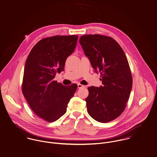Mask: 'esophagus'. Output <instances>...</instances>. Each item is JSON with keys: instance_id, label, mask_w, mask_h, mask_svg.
Segmentation results:
<instances>
[{"instance_id": "1", "label": "esophagus", "mask_w": 157, "mask_h": 157, "mask_svg": "<svg viewBox=\"0 0 157 157\" xmlns=\"http://www.w3.org/2000/svg\"><path fill=\"white\" fill-rule=\"evenodd\" d=\"M82 87H85V86H84L83 85H81V84H78V88H82Z\"/></svg>"}]
</instances>
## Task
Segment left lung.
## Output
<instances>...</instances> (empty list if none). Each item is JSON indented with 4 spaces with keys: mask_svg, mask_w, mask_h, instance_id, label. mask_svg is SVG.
I'll return each instance as SVG.
<instances>
[{
    "mask_svg": "<svg viewBox=\"0 0 157 157\" xmlns=\"http://www.w3.org/2000/svg\"><path fill=\"white\" fill-rule=\"evenodd\" d=\"M79 43L93 68L101 73L103 84L88 88L87 112L98 122H111L124 110L132 87L128 59L119 43L110 36L82 35Z\"/></svg>",
    "mask_w": 157,
    "mask_h": 157,
    "instance_id": "obj_1",
    "label": "left lung"
}]
</instances>
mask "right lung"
I'll return each instance as SVG.
<instances>
[{
	"label": "right lung",
	"mask_w": 157,
	"mask_h": 157,
	"mask_svg": "<svg viewBox=\"0 0 157 157\" xmlns=\"http://www.w3.org/2000/svg\"><path fill=\"white\" fill-rule=\"evenodd\" d=\"M78 35H56L40 40L29 53L25 66L22 93L32 110L45 121L63 116L78 86H65L54 81L64 70L66 59L73 52Z\"/></svg>",
	"instance_id": "add662e5"
}]
</instances>
